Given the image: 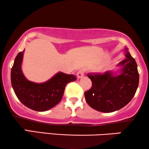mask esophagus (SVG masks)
<instances>
[{
  "instance_id": "esophagus-1",
  "label": "esophagus",
  "mask_w": 149,
  "mask_h": 149,
  "mask_svg": "<svg viewBox=\"0 0 149 149\" xmlns=\"http://www.w3.org/2000/svg\"><path fill=\"white\" fill-rule=\"evenodd\" d=\"M84 72H85V70H83V69H81V70H79L78 72H77V77H78L79 79L82 78V77L84 76Z\"/></svg>"
}]
</instances>
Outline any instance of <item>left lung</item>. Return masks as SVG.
<instances>
[{"label": "left lung", "instance_id": "1", "mask_svg": "<svg viewBox=\"0 0 149 149\" xmlns=\"http://www.w3.org/2000/svg\"><path fill=\"white\" fill-rule=\"evenodd\" d=\"M126 58L120 61V74L107 71L104 73H89L92 88L85 92L87 103L98 111L110 113L120 109L131 101L139 84L138 65L134 58L125 49Z\"/></svg>", "mask_w": 149, "mask_h": 149}]
</instances>
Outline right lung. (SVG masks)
<instances>
[{"label":"right lung","instance_id":"add662e5","mask_svg":"<svg viewBox=\"0 0 149 149\" xmlns=\"http://www.w3.org/2000/svg\"><path fill=\"white\" fill-rule=\"evenodd\" d=\"M24 52V50L17 55L11 68V81L13 91L26 107L38 111H47L61 101L65 86L76 81L77 77L59 72L42 84L30 81L21 69Z\"/></svg>","mask_w":149,"mask_h":149}]
</instances>
